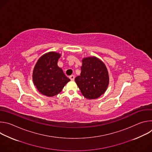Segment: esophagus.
<instances>
[{
	"mask_svg": "<svg viewBox=\"0 0 152 152\" xmlns=\"http://www.w3.org/2000/svg\"><path fill=\"white\" fill-rule=\"evenodd\" d=\"M69 77H70L71 80H75V76L74 75H71Z\"/></svg>",
	"mask_w": 152,
	"mask_h": 152,
	"instance_id": "1",
	"label": "esophagus"
}]
</instances>
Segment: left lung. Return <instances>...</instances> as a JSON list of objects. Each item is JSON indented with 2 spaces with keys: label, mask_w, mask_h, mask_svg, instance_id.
Wrapping results in <instances>:
<instances>
[{
  "label": "left lung",
  "mask_w": 152,
  "mask_h": 152,
  "mask_svg": "<svg viewBox=\"0 0 152 152\" xmlns=\"http://www.w3.org/2000/svg\"><path fill=\"white\" fill-rule=\"evenodd\" d=\"M80 75L75 82L82 95L88 99L99 98L109 85V75L105 64L95 56L83 58Z\"/></svg>",
  "instance_id": "obj_1"
}]
</instances>
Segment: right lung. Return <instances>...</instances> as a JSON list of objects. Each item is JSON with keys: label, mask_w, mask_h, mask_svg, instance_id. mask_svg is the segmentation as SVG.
<instances>
[{"label": "right lung", "mask_w": 152, "mask_h": 152, "mask_svg": "<svg viewBox=\"0 0 152 152\" xmlns=\"http://www.w3.org/2000/svg\"><path fill=\"white\" fill-rule=\"evenodd\" d=\"M61 55L55 52L45 53L39 58L33 70L34 85L41 94L48 97L58 94L70 80L58 66Z\"/></svg>", "instance_id": "add662e5"}]
</instances>
